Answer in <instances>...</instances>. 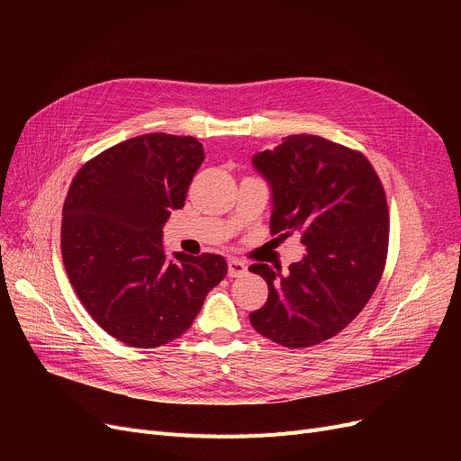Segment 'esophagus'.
I'll return each instance as SVG.
<instances>
[{
    "label": "esophagus",
    "mask_w": 461,
    "mask_h": 461,
    "mask_svg": "<svg viewBox=\"0 0 461 461\" xmlns=\"http://www.w3.org/2000/svg\"><path fill=\"white\" fill-rule=\"evenodd\" d=\"M247 275V265L240 259H230L228 261V276L230 278H239Z\"/></svg>",
    "instance_id": "obj_1"
}]
</instances>
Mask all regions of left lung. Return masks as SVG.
<instances>
[{
	"label": "left lung",
	"instance_id": "1",
	"mask_svg": "<svg viewBox=\"0 0 461 461\" xmlns=\"http://www.w3.org/2000/svg\"><path fill=\"white\" fill-rule=\"evenodd\" d=\"M273 190L271 233L299 231L306 256L254 263L269 297L252 327L284 348H310L344 330L366 306L389 250V207L370 160L321 136L294 134L252 158Z\"/></svg>",
	"mask_w": 461,
	"mask_h": 461
}]
</instances>
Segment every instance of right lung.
<instances>
[{
  "instance_id": "right-lung-1",
  "label": "right lung",
  "mask_w": 461,
  "mask_h": 461,
  "mask_svg": "<svg viewBox=\"0 0 461 461\" xmlns=\"http://www.w3.org/2000/svg\"><path fill=\"white\" fill-rule=\"evenodd\" d=\"M205 155L192 136L121 141L87 160L63 203L61 254L89 316L132 348H158L192 325L228 273L218 254L167 259L162 226L185 205Z\"/></svg>"
}]
</instances>
